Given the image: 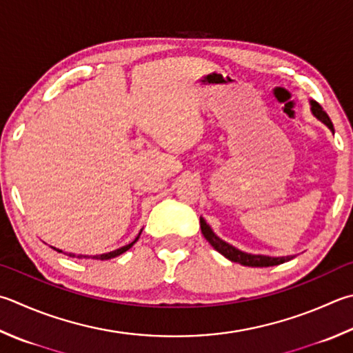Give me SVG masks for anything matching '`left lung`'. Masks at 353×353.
Instances as JSON below:
<instances>
[{
	"instance_id": "1",
	"label": "left lung",
	"mask_w": 353,
	"mask_h": 353,
	"mask_svg": "<svg viewBox=\"0 0 353 353\" xmlns=\"http://www.w3.org/2000/svg\"><path fill=\"white\" fill-rule=\"evenodd\" d=\"M312 105V114H314L318 119H320L321 123H324L327 128L334 130V124H332L329 115L325 114L323 110V108L316 101H310ZM199 225H201V232L204 238L208 239V241L212 244V248L215 250H218L219 254L224 255L228 259L234 263H239L241 265H249V268H269V265H278V264H283L285 261H289L294 256H268V255H252V254H245V252H241L239 249L234 248V245H230L229 243L223 241L221 238L216 236L214 234V230L210 229V225L204 221L203 216H199Z\"/></svg>"
}]
</instances>
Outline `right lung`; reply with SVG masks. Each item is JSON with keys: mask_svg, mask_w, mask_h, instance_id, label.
Segmentation results:
<instances>
[{"mask_svg": "<svg viewBox=\"0 0 353 353\" xmlns=\"http://www.w3.org/2000/svg\"><path fill=\"white\" fill-rule=\"evenodd\" d=\"M139 235H141V232H139L138 234V236L134 239V241H132L130 244H128V245H123V248H119V249H117V250H114V252H109V254H103V255H95V256H90L92 259H110V258H115V256H118V255H121V254H124L125 250H129L132 245H134L137 241H138V238H139ZM55 249V248H53ZM57 252H63V250H59V249H55ZM65 255H69V256H72V258H89L88 255H75V254H65Z\"/></svg>", "mask_w": 353, "mask_h": 353, "instance_id": "add662e5", "label": "right lung"}]
</instances>
